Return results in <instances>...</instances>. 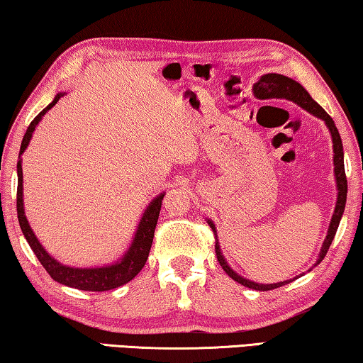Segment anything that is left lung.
Instances as JSON below:
<instances>
[{"label": "left lung", "mask_w": 363, "mask_h": 363, "mask_svg": "<svg viewBox=\"0 0 363 363\" xmlns=\"http://www.w3.org/2000/svg\"><path fill=\"white\" fill-rule=\"evenodd\" d=\"M253 91H255V95L258 99H287L295 101L296 105H300L304 110H308L309 113H313L314 116L320 118L325 121L327 127L330 129V133H332L333 138V162H335V175H336V186H338V201H336V207H335V213L332 217V221H330V228H328V234L325 240H323L322 250L319 259H317L315 264H319L323 258H325L327 252L330 249V245L333 242V238L336 234V230H338L340 220L342 217V212H345V206H346V196H347V180H346V172H345V152H342V143H341V137L340 132L336 129V125L333 123V119L330 118V114L323 110V108L317 104L315 100H313V97L308 94L306 89H304L300 82L294 81L291 78H287L284 74H277V73H268L259 78L258 82H255L253 86ZM208 225H211L212 231L215 234V239H217V230H215V225L208 220ZM215 253H217V259L221 268L225 269V272L234 281L239 282L244 287H249L253 290H259V291H266V290H274L277 287H282V285L291 282L285 281V282H279V284H255L252 281H247V279L240 277L239 274H236L230 266L226 264L223 255L220 252V245H218V239L215 242Z\"/></svg>", "instance_id": "1"}]
</instances>
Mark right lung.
<instances>
[{"mask_svg":"<svg viewBox=\"0 0 363 363\" xmlns=\"http://www.w3.org/2000/svg\"><path fill=\"white\" fill-rule=\"evenodd\" d=\"M63 97V94H57V97L52 100V104H49L44 110L38 114V116L31 121L27 132H25L22 145H21V152L22 155L25 148L28 146V142L31 138V133H33L35 127L40 123L44 114L50 110L59 99ZM17 177H18V185H17V218L18 225H21V230L23 233L25 239L30 244L31 250L35 252L36 258L40 259V263L44 266V269L49 272V276L54 279V281L60 282L63 285H68V287L78 289V290H87V291H106L113 290L121 285L127 284L135 277L148 259L152 238H155V230L157 225L159 212H161L162 199L164 194H159L156 199H152L151 204L146 207L142 220H140L138 230L135 233V238H133V242L130 249L127 250L124 258L118 262L116 264L105 266V268H69V266L60 264L57 259H54L49 253L43 249L40 240L31 231V228L25 217L23 212V199H22V164L21 161L17 162Z\"/></svg>","mask_w":363,"mask_h":363,"instance_id":"obj_1","label":"right lung"}]
</instances>
